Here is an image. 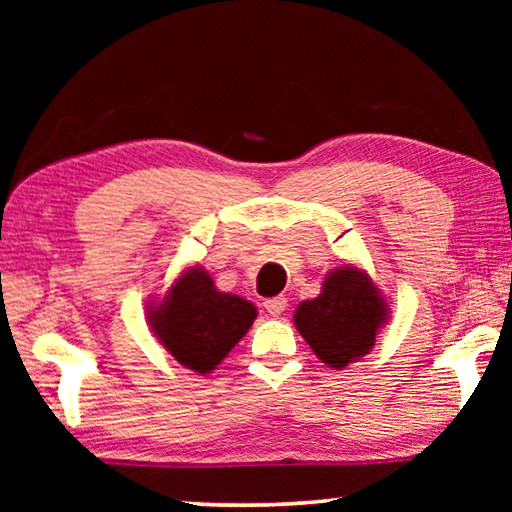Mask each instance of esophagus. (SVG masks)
I'll return each mask as SVG.
<instances>
[{"mask_svg":"<svg viewBox=\"0 0 512 512\" xmlns=\"http://www.w3.org/2000/svg\"><path fill=\"white\" fill-rule=\"evenodd\" d=\"M264 309H266L271 316H282V311L287 309V298L277 296V298L266 300V302H264Z\"/></svg>","mask_w":512,"mask_h":512,"instance_id":"1","label":"esophagus"}]
</instances>
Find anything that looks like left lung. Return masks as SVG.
<instances>
[{"instance_id":"left-lung-1","label":"left lung","mask_w":512,"mask_h":512,"mask_svg":"<svg viewBox=\"0 0 512 512\" xmlns=\"http://www.w3.org/2000/svg\"><path fill=\"white\" fill-rule=\"evenodd\" d=\"M296 327L329 368L341 370L368 354L386 323V302L366 273L345 266L329 273L323 293L296 309Z\"/></svg>"}]
</instances>
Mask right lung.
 <instances>
[{"label":"right lung","mask_w":512,"mask_h":512,"mask_svg":"<svg viewBox=\"0 0 512 512\" xmlns=\"http://www.w3.org/2000/svg\"><path fill=\"white\" fill-rule=\"evenodd\" d=\"M257 309L248 300L216 291L203 268H192L173 284L149 323L160 343L189 370H214L241 341Z\"/></svg>","instance_id":"right-lung-1"}]
</instances>
